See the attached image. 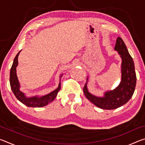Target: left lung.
<instances>
[{
  "instance_id": "obj_1",
  "label": "left lung",
  "mask_w": 145,
  "mask_h": 145,
  "mask_svg": "<svg viewBox=\"0 0 145 145\" xmlns=\"http://www.w3.org/2000/svg\"><path fill=\"white\" fill-rule=\"evenodd\" d=\"M114 49L118 52L122 59L121 81L118 87L105 93L104 97H97L89 93L87 89V82L83 88L86 97L102 109H114L125 104L131 99L136 88V74L134 61L120 37L117 38Z\"/></svg>"
}]
</instances>
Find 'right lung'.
Masks as SVG:
<instances>
[{"instance_id":"right-lung-1","label":"right lung","mask_w":145,"mask_h":145,"mask_svg":"<svg viewBox=\"0 0 145 145\" xmlns=\"http://www.w3.org/2000/svg\"><path fill=\"white\" fill-rule=\"evenodd\" d=\"M20 52V51L17 54V55L14 57L13 63L11 68L9 81H10V86L12 91L14 93V95H15L16 99L24 105H26L27 106L33 107H41L45 106V105L50 104V102H52L55 99V98L57 95V93L60 90L61 83H59L57 89L54 91L51 92L50 93H49V94L45 95V96L41 97H26L25 95L19 89L20 84L16 72V68L17 65H18V57Z\"/></svg>"}]
</instances>
